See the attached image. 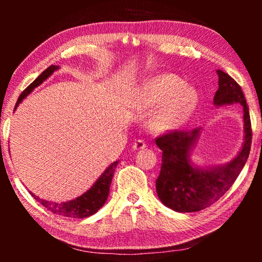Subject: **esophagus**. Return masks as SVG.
<instances>
[{"mask_svg": "<svg viewBox=\"0 0 262 262\" xmlns=\"http://www.w3.org/2000/svg\"><path fill=\"white\" fill-rule=\"evenodd\" d=\"M147 147V143L143 140H136L134 143H133V149L134 150H140Z\"/></svg>", "mask_w": 262, "mask_h": 262, "instance_id": "obj_1", "label": "esophagus"}]
</instances>
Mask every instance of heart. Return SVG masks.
<instances>
[{
    "label": "heart",
    "mask_w": 262,
    "mask_h": 262,
    "mask_svg": "<svg viewBox=\"0 0 262 262\" xmlns=\"http://www.w3.org/2000/svg\"><path fill=\"white\" fill-rule=\"evenodd\" d=\"M161 105L150 115L148 126L155 133L171 132L184 125L196 107L198 94L185 86L181 78L166 74L154 77L144 84L137 96L136 107L141 111Z\"/></svg>",
    "instance_id": "1"
}]
</instances>
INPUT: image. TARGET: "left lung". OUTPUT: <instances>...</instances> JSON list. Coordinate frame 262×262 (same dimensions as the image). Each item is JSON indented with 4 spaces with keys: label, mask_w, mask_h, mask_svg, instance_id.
Returning a JSON list of instances; mask_svg holds the SVG:
<instances>
[{
    "label": "left lung",
    "mask_w": 262,
    "mask_h": 262,
    "mask_svg": "<svg viewBox=\"0 0 262 262\" xmlns=\"http://www.w3.org/2000/svg\"><path fill=\"white\" fill-rule=\"evenodd\" d=\"M219 75V90L214 97L216 106L241 104L244 107L243 148L237 157L225 165L209 170L194 167L188 155L200 129L172 130L159 135L156 144L162 150L161 173L156 180V190L163 205L179 212L200 211L219 201L236 181L248 158L252 143L250 112L242 88L222 70Z\"/></svg>",
    "instance_id": "1"
}]
</instances>
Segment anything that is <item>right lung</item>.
Here are the masks:
<instances>
[{
  "instance_id": "obj_1",
  "label": "right lung",
  "mask_w": 262,
  "mask_h": 262,
  "mask_svg": "<svg viewBox=\"0 0 262 262\" xmlns=\"http://www.w3.org/2000/svg\"><path fill=\"white\" fill-rule=\"evenodd\" d=\"M57 68H59V66L52 64L46 70H43V72L39 75V76L35 78L23 92H21L18 100H17L15 107H17V106L19 105L20 101L23 100L31 91H33L34 88L39 86L43 81H46V79L50 77L51 75L54 73V70H56ZM118 163L119 162L117 161L111 164V165L104 171V173L97 179V181L90 189L86 190V192L82 194L81 196L74 199L72 201L61 202V203L51 202V201L41 200V199L35 196L33 193H30V194L32 195L38 202H40L47 210L52 211L53 214H57L64 217H73V219H85V217L96 214V212L104 206L106 199L108 196L110 186H111V183H112L114 170L115 167H117Z\"/></svg>"
}]
</instances>
